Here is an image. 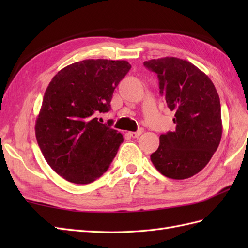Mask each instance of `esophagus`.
<instances>
[{
  "label": "esophagus",
  "mask_w": 248,
  "mask_h": 248,
  "mask_svg": "<svg viewBox=\"0 0 248 248\" xmlns=\"http://www.w3.org/2000/svg\"><path fill=\"white\" fill-rule=\"evenodd\" d=\"M141 133H143V129H140V130L136 131V132H130L129 134H130V136H132V138L138 139Z\"/></svg>",
  "instance_id": "1"
}]
</instances>
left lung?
I'll return each instance as SVG.
<instances>
[{
  "label": "left lung",
  "mask_w": 248,
  "mask_h": 248,
  "mask_svg": "<svg viewBox=\"0 0 248 248\" xmlns=\"http://www.w3.org/2000/svg\"><path fill=\"white\" fill-rule=\"evenodd\" d=\"M155 72L160 93L175 112L176 130L160 136L150 155L162 175L182 180L196 175L211 160L222 139V115L214 84L202 70L177 57L144 62Z\"/></svg>",
  "instance_id": "left-lung-1"
}]
</instances>
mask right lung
Wrapping results in <instances>:
<instances>
[{
  "mask_svg": "<svg viewBox=\"0 0 248 248\" xmlns=\"http://www.w3.org/2000/svg\"><path fill=\"white\" fill-rule=\"evenodd\" d=\"M127 61L85 60L59 71L45 93L35 134L46 161L67 181L87 184L108 170L123 134L101 124Z\"/></svg>",
  "mask_w": 248,
  "mask_h": 248,
  "instance_id": "right-lung-1",
  "label": "right lung"
}]
</instances>
